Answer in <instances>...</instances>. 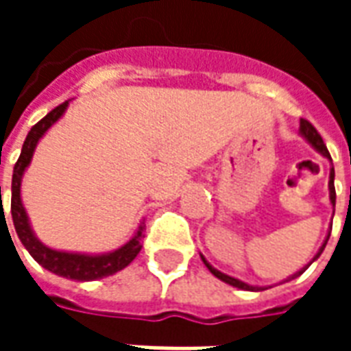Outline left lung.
<instances>
[{"mask_svg":"<svg viewBox=\"0 0 351 351\" xmlns=\"http://www.w3.org/2000/svg\"><path fill=\"white\" fill-rule=\"evenodd\" d=\"M301 135H302V137H304V138H306V141H308L310 145H312V146H314V148H316L317 152H322V154H324V156H325V158H329V160H331V156H329V150H327V146H325V143H324V138H322V135H319V133H317L316 128H314V125H312V123H310L308 120H304V118H302V120H301ZM329 197H331V203H332V206H335V199H337V193H335V169H331V175H329ZM327 241H329V239H327ZM327 241H325L324 246L319 248V252H317L316 258H319V254L324 252V248H325V244H327ZM316 258H314V259H316ZM201 259H203V263L206 265V269H208V271L213 272V274H214V276H216V278H220L221 282H226V284H229V286L241 287V289H252V291H261V289H263V287L248 286V284H244V282H241V280H237V278H233V276H228V274H223V272L216 271V269H214L213 265L206 263V259H205V258H201ZM306 267H308V265H306ZM306 267H304L302 271L295 272L293 276H289V278H287V280H293V278H297V276H301L302 272L306 271ZM287 280H284V282H287Z\"/></svg>","mask_w":351,"mask_h":351,"instance_id":"8db88e82","label":"left lung"}]
</instances>
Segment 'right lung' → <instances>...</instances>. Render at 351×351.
<instances>
[{
  "label": "right lung",
  "mask_w": 351,
  "mask_h": 351,
  "mask_svg": "<svg viewBox=\"0 0 351 351\" xmlns=\"http://www.w3.org/2000/svg\"><path fill=\"white\" fill-rule=\"evenodd\" d=\"M67 105L69 103L65 101L62 105H58L56 108H52L49 114L41 118L27 133L24 146H22V152H20V158L14 163V171H12L11 214L16 235H19L22 244L26 246V250L32 254V258L37 263L45 267L47 271L58 274V276L79 280V282H90V280L105 278V276H110L114 272L122 271L123 267H128L133 259L137 258V254L143 248L141 241H143V229H145V226H141L137 235L133 237L128 244H123L122 248L110 252V254H103V256H82V254H67V252L52 250V248H47L45 244L35 239L34 231L29 228V221H27L26 210L22 206V199H20V180H22V175H24V171L29 165V161H32V156H34V150L37 143H39V138L45 135V131L49 130L60 116L64 114Z\"/></svg>",
  "instance_id": "right-lung-1"
}]
</instances>
